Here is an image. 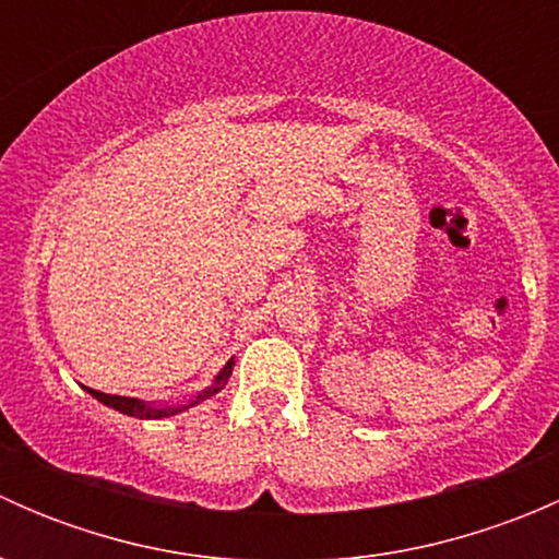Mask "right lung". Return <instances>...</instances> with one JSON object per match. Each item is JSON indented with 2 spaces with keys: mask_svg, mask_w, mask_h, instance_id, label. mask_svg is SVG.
Segmentation results:
<instances>
[{
  "mask_svg": "<svg viewBox=\"0 0 559 559\" xmlns=\"http://www.w3.org/2000/svg\"><path fill=\"white\" fill-rule=\"evenodd\" d=\"M233 368H235V357L229 359L222 370H218L216 379L211 381V386H205L202 392L191 394V397H183L180 403H145V400H138V397L105 394V392H99V389H88V386H83V389H86L92 397H97L99 403L107 405V408L118 411V414L134 416V419H167V416H175V414H180V411L194 408V405H200L202 400H207V397H213V394L222 392L224 384L229 381V376H233Z\"/></svg>",
  "mask_w": 559,
  "mask_h": 559,
  "instance_id": "add662e5",
  "label": "right lung"
}]
</instances>
